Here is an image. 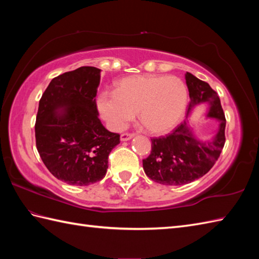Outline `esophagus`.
<instances>
[{"mask_svg": "<svg viewBox=\"0 0 259 259\" xmlns=\"http://www.w3.org/2000/svg\"><path fill=\"white\" fill-rule=\"evenodd\" d=\"M133 138H134V135H131V134H122L120 136L121 141H128V140L133 139Z\"/></svg>", "mask_w": 259, "mask_h": 259, "instance_id": "esophagus-1", "label": "esophagus"}]
</instances>
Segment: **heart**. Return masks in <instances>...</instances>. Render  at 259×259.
<instances>
[{
	"mask_svg": "<svg viewBox=\"0 0 259 259\" xmlns=\"http://www.w3.org/2000/svg\"><path fill=\"white\" fill-rule=\"evenodd\" d=\"M188 89L177 76L135 75L120 80L115 91H104L98 97L101 117L112 130H122L138 118L147 130L164 135L175 129L183 119Z\"/></svg>",
	"mask_w": 259,
	"mask_h": 259,
	"instance_id": "heart-1",
	"label": "heart"
}]
</instances>
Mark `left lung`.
<instances>
[{"label":"left lung","instance_id":"obj_1","mask_svg":"<svg viewBox=\"0 0 259 259\" xmlns=\"http://www.w3.org/2000/svg\"><path fill=\"white\" fill-rule=\"evenodd\" d=\"M185 79L190 98L187 119L172 134L151 139L150 155L142 160L148 177L166 186H183L202 177L216 163L225 145L226 119L218 95L207 82L194 74L187 72ZM200 104H207L206 116L219 122L217 131L207 140L195 135L188 120L193 109Z\"/></svg>","mask_w":259,"mask_h":259}]
</instances>
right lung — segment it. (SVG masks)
<instances>
[{"instance_id": "right-lung-1", "label": "right lung", "mask_w": 259, "mask_h": 259, "mask_svg": "<svg viewBox=\"0 0 259 259\" xmlns=\"http://www.w3.org/2000/svg\"><path fill=\"white\" fill-rule=\"evenodd\" d=\"M101 70L81 67L52 79L38 102L36 148L54 177L89 186L107 174L108 157L120 144L99 119L96 97Z\"/></svg>"}]
</instances>
